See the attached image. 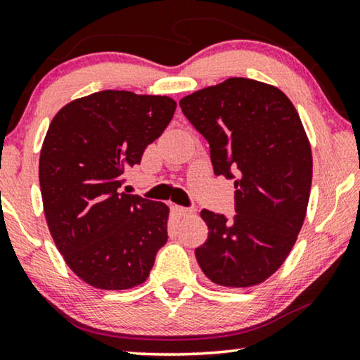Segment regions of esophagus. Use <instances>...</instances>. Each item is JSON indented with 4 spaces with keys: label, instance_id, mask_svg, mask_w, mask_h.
Instances as JSON below:
<instances>
[{
    "label": "esophagus",
    "instance_id": "obj_1",
    "mask_svg": "<svg viewBox=\"0 0 360 360\" xmlns=\"http://www.w3.org/2000/svg\"><path fill=\"white\" fill-rule=\"evenodd\" d=\"M174 210H176V214L181 215V217H191V215H194V210L189 209V207H181V205H176V207H174Z\"/></svg>",
    "mask_w": 360,
    "mask_h": 360
}]
</instances>
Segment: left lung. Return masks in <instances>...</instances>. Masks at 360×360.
Instances as JSON below:
<instances>
[{"instance_id":"1","label":"left lung","mask_w":360,"mask_h":360,"mask_svg":"<svg viewBox=\"0 0 360 360\" xmlns=\"http://www.w3.org/2000/svg\"><path fill=\"white\" fill-rule=\"evenodd\" d=\"M210 145L217 176L235 179V212L202 210L200 269L224 287H252L283 264L307 215L313 160L300 115L276 86L229 78L179 101Z\"/></svg>"}]
</instances>
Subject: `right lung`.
<instances>
[{"label": "right lung", "mask_w": 360, "mask_h": 360, "mask_svg": "<svg viewBox=\"0 0 360 360\" xmlns=\"http://www.w3.org/2000/svg\"><path fill=\"white\" fill-rule=\"evenodd\" d=\"M174 110L168 96L105 89L72 101L50 122L39 160L44 214L65 262L89 285H140L168 241V205L120 186Z\"/></svg>", "instance_id": "1"}]
</instances>
